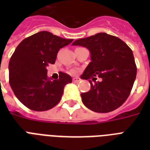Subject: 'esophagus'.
Returning <instances> with one entry per match:
<instances>
[{
  "label": "esophagus",
  "instance_id": "34e87169",
  "mask_svg": "<svg viewBox=\"0 0 150 150\" xmlns=\"http://www.w3.org/2000/svg\"><path fill=\"white\" fill-rule=\"evenodd\" d=\"M72 81L73 82H79L81 81V79H80L79 78H73Z\"/></svg>",
  "mask_w": 150,
  "mask_h": 150
}]
</instances>
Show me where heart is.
<instances>
[{
	"label": "heart",
	"mask_w": 150,
	"mask_h": 150,
	"mask_svg": "<svg viewBox=\"0 0 150 150\" xmlns=\"http://www.w3.org/2000/svg\"><path fill=\"white\" fill-rule=\"evenodd\" d=\"M71 72H72V73H75V72H76V71H75V70H72V71H71Z\"/></svg>",
	"instance_id": "heart-1"
}]
</instances>
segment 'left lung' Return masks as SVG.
I'll return each mask as SVG.
<instances>
[{
    "instance_id": "obj_1",
    "label": "left lung",
    "mask_w": 150,
    "mask_h": 150,
    "mask_svg": "<svg viewBox=\"0 0 150 150\" xmlns=\"http://www.w3.org/2000/svg\"><path fill=\"white\" fill-rule=\"evenodd\" d=\"M73 46H82L90 52L91 62L82 75V79L98 75L101 82L81 93L83 104L94 112L107 113L121 107L130 95L137 68L132 50L121 39L105 33L79 39ZM95 79V78H94Z\"/></svg>"
}]
</instances>
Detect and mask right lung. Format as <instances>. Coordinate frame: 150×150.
<instances>
[{
	"instance_id": "1",
	"label": "right lung",
	"mask_w": 150,
	"mask_h": 150,
	"mask_svg": "<svg viewBox=\"0 0 150 150\" xmlns=\"http://www.w3.org/2000/svg\"><path fill=\"white\" fill-rule=\"evenodd\" d=\"M72 41L41 31L18 44L9 61V83L22 104L33 110L44 111L58 103L71 77L61 72L58 79L51 80L47 67L55 63L58 50Z\"/></svg>"
}]
</instances>
